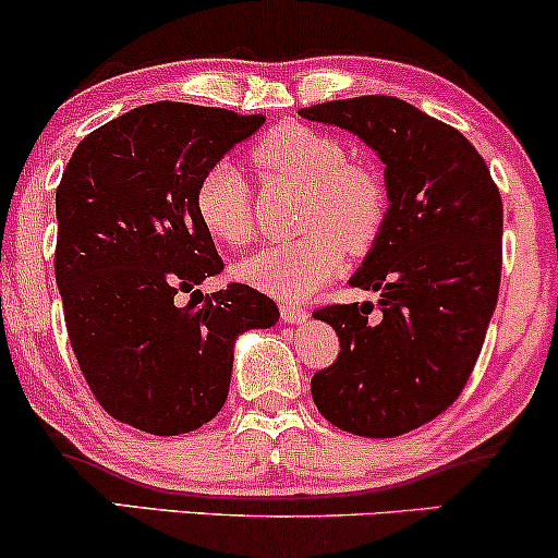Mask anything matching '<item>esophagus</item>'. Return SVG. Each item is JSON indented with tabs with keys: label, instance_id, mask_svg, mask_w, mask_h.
<instances>
[{
	"label": "esophagus",
	"instance_id": "obj_1",
	"mask_svg": "<svg viewBox=\"0 0 558 558\" xmlns=\"http://www.w3.org/2000/svg\"><path fill=\"white\" fill-rule=\"evenodd\" d=\"M280 317H283L286 323L301 325V323H306V317H310V312H306L304 306L291 304V301H286V304H280Z\"/></svg>",
	"mask_w": 558,
	"mask_h": 558
}]
</instances>
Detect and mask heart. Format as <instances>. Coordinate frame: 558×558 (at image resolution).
Listing matches in <instances>:
<instances>
[{"mask_svg": "<svg viewBox=\"0 0 558 558\" xmlns=\"http://www.w3.org/2000/svg\"><path fill=\"white\" fill-rule=\"evenodd\" d=\"M262 178L301 185L296 226L306 233L272 243L235 272L248 286L283 299H304L336 275L343 252L364 254L388 220V185L373 165L345 159V146L317 128L283 123L252 146ZM194 213L215 241L243 246L254 235L252 185L233 162H215L198 178Z\"/></svg>", "mask_w": 558, "mask_h": 558, "instance_id": "obj_1", "label": "heart"}]
</instances>
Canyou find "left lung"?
I'll use <instances>...</instances> for the list:
<instances>
[{
	"instance_id": "8db88e82",
	"label": "left lung",
	"mask_w": 558,
	"mask_h": 558,
	"mask_svg": "<svg viewBox=\"0 0 558 558\" xmlns=\"http://www.w3.org/2000/svg\"><path fill=\"white\" fill-rule=\"evenodd\" d=\"M299 114L354 133L386 165V228L349 280L380 293V310L356 301L315 312L341 351L312 377V399L345 433L393 438L446 412L470 380L501 283V194L457 128L396 96Z\"/></svg>"
}]
</instances>
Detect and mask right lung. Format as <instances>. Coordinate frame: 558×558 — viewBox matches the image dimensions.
I'll return each mask as SVG.
<instances>
[{
    "label": "right lung",
    "instance_id": "1",
    "mask_svg": "<svg viewBox=\"0 0 558 558\" xmlns=\"http://www.w3.org/2000/svg\"><path fill=\"white\" fill-rule=\"evenodd\" d=\"M262 123L183 101L136 107L88 133L57 185L70 345L101 409L136 430L181 435L213 420L235 338L278 323V304L243 283L178 304L222 270L194 213L198 178Z\"/></svg>",
    "mask_w": 558,
    "mask_h": 558
}]
</instances>
